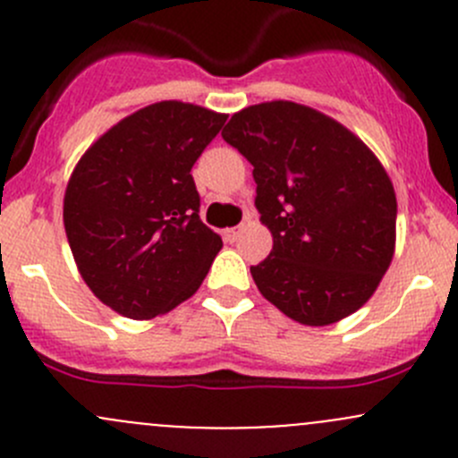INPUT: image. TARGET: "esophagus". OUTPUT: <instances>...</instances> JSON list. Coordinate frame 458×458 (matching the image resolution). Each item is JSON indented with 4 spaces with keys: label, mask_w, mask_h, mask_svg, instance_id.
<instances>
[{
    "label": "esophagus",
    "mask_w": 458,
    "mask_h": 458,
    "mask_svg": "<svg viewBox=\"0 0 458 458\" xmlns=\"http://www.w3.org/2000/svg\"><path fill=\"white\" fill-rule=\"evenodd\" d=\"M243 230H246V228H243V225H237V228H228V230H225V233H224L225 242L234 243V242H237L239 237H242V233H243Z\"/></svg>",
    "instance_id": "34e87169"
}]
</instances>
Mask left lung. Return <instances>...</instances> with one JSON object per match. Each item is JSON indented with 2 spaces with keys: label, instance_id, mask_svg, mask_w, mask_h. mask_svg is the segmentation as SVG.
<instances>
[{
  "label": "left lung",
  "instance_id": "8db88e82",
  "mask_svg": "<svg viewBox=\"0 0 458 458\" xmlns=\"http://www.w3.org/2000/svg\"><path fill=\"white\" fill-rule=\"evenodd\" d=\"M221 137L252 164L272 250L250 267L259 293L303 326L357 312L390 267L396 195L374 152L327 114L266 101Z\"/></svg>",
  "mask_w": 458,
  "mask_h": 458
}]
</instances>
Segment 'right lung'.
Segmentation results:
<instances>
[{"instance_id": "obj_1", "label": "right lung", "mask_w": 458, "mask_h": 458, "mask_svg": "<svg viewBox=\"0 0 458 458\" xmlns=\"http://www.w3.org/2000/svg\"><path fill=\"white\" fill-rule=\"evenodd\" d=\"M225 119L159 101L114 123L72 170L68 243L88 288L119 315H165L206 279L224 243L199 219L191 170Z\"/></svg>"}]
</instances>
